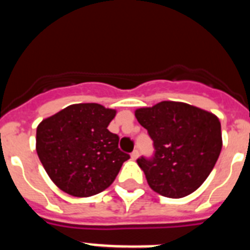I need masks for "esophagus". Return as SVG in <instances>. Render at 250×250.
I'll list each match as a JSON object with an SVG mask.
<instances>
[{"mask_svg": "<svg viewBox=\"0 0 250 250\" xmlns=\"http://www.w3.org/2000/svg\"><path fill=\"white\" fill-rule=\"evenodd\" d=\"M138 158H139V151L138 150H134V151L131 152V159L132 160H136Z\"/></svg>", "mask_w": 250, "mask_h": 250, "instance_id": "esophagus-1", "label": "esophagus"}]
</instances>
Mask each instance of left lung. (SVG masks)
Segmentation results:
<instances>
[{"label": "left lung", "instance_id": "left-lung-1", "mask_svg": "<svg viewBox=\"0 0 250 250\" xmlns=\"http://www.w3.org/2000/svg\"><path fill=\"white\" fill-rule=\"evenodd\" d=\"M154 141L152 159H138L147 184L167 198H184L205 182L222 151L218 116L179 101H161L135 110Z\"/></svg>", "mask_w": 250, "mask_h": 250}]
</instances>
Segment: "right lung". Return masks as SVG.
I'll use <instances>...</instances> for the list:
<instances>
[{"label": "right lung", "instance_id": "add662e5", "mask_svg": "<svg viewBox=\"0 0 250 250\" xmlns=\"http://www.w3.org/2000/svg\"><path fill=\"white\" fill-rule=\"evenodd\" d=\"M116 110L100 104H74L36 130V151L59 189L77 198L96 195L112 184L129 154L107 130Z\"/></svg>", "mask_w": 250, "mask_h": 250}]
</instances>
